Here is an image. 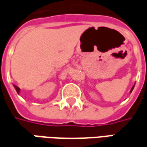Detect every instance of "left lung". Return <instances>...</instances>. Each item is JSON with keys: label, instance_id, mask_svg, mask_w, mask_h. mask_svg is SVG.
Returning <instances> with one entry per match:
<instances>
[{"label": "left lung", "instance_id": "1", "mask_svg": "<svg viewBox=\"0 0 147 147\" xmlns=\"http://www.w3.org/2000/svg\"><path fill=\"white\" fill-rule=\"evenodd\" d=\"M134 87H135V85H133V87H132L131 89V92H132V90H133V88H134Z\"/></svg>", "mask_w": 147, "mask_h": 147}]
</instances>
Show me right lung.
<instances>
[{
    "mask_svg": "<svg viewBox=\"0 0 147 147\" xmlns=\"http://www.w3.org/2000/svg\"><path fill=\"white\" fill-rule=\"evenodd\" d=\"M14 87H15L17 93H19V92H20V88H19V87H17V86H16V85H14Z\"/></svg>",
    "mask_w": 147,
    "mask_h": 147,
    "instance_id": "add662e5",
    "label": "right lung"
}]
</instances>
